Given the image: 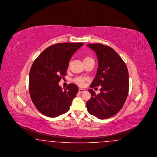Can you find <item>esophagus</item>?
Returning <instances> with one entry per match:
<instances>
[{
    "label": "esophagus",
    "mask_w": 157,
    "mask_h": 157,
    "mask_svg": "<svg viewBox=\"0 0 157 157\" xmlns=\"http://www.w3.org/2000/svg\"><path fill=\"white\" fill-rule=\"evenodd\" d=\"M84 91H85V90H83V89L80 88V89L78 90V92H79V93H82V92H83Z\"/></svg>",
    "instance_id": "34e87169"
}]
</instances>
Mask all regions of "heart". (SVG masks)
Here are the masks:
<instances>
[{
    "instance_id": "b5f03b06",
    "label": "heart",
    "mask_w": 157,
    "mask_h": 157,
    "mask_svg": "<svg viewBox=\"0 0 157 157\" xmlns=\"http://www.w3.org/2000/svg\"><path fill=\"white\" fill-rule=\"evenodd\" d=\"M92 59L91 57H86L84 58L83 62H87V61L90 60H92ZM85 81H86V78H84V77H76V78H75L74 79V82L76 84H77L78 85H79L80 86H82L84 85Z\"/></svg>"
}]
</instances>
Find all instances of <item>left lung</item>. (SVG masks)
Here are the masks:
<instances>
[{
	"label": "left lung",
	"instance_id": "left-lung-1",
	"mask_svg": "<svg viewBox=\"0 0 157 157\" xmlns=\"http://www.w3.org/2000/svg\"><path fill=\"white\" fill-rule=\"evenodd\" d=\"M98 59V67L90 87L101 86L100 93L88 90L91 98L86 102L90 115L98 119L115 115L123 108L129 91V73L121 57L112 48L100 44H88Z\"/></svg>",
	"mask_w": 157,
	"mask_h": 157
}]
</instances>
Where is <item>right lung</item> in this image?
I'll use <instances>...</instances> for the list:
<instances>
[{
  "label": "right lung",
  "instance_id": "1",
  "mask_svg": "<svg viewBox=\"0 0 157 157\" xmlns=\"http://www.w3.org/2000/svg\"><path fill=\"white\" fill-rule=\"evenodd\" d=\"M83 43H60L51 45L33 63L29 78V92L33 103L39 112L57 117L67 112L78 91L70 83L62 90L59 82L67 75L72 56Z\"/></svg>",
  "mask_w": 157,
  "mask_h": 157
}]
</instances>
